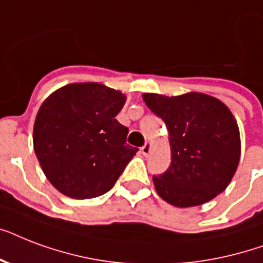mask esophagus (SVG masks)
Instances as JSON below:
<instances>
[{
	"instance_id": "obj_1",
	"label": "esophagus",
	"mask_w": 263,
	"mask_h": 263,
	"mask_svg": "<svg viewBox=\"0 0 263 263\" xmlns=\"http://www.w3.org/2000/svg\"><path fill=\"white\" fill-rule=\"evenodd\" d=\"M140 152H142V154H143V156H148V154H150V152H152V143L146 142V144H144L143 147L140 148Z\"/></svg>"
}]
</instances>
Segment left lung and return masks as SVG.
<instances>
[{
	"instance_id": "8db88e82",
	"label": "left lung",
	"mask_w": 263,
	"mask_h": 263,
	"mask_svg": "<svg viewBox=\"0 0 263 263\" xmlns=\"http://www.w3.org/2000/svg\"><path fill=\"white\" fill-rule=\"evenodd\" d=\"M142 97L169 134L171 166L153 176L158 195L176 208L216 198L229 185L240 160V134L228 106L202 92Z\"/></svg>"
}]
</instances>
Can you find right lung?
<instances>
[{
  "mask_svg": "<svg viewBox=\"0 0 263 263\" xmlns=\"http://www.w3.org/2000/svg\"><path fill=\"white\" fill-rule=\"evenodd\" d=\"M125 95L101 83H72L41 105L34 150L47 180L61 194L88 199L103 195L138 148L127 144L128 128L116 120Z\"/></svg>",
  "mask_w": 263,
  "mask_h": 263,
  "instance_id": "obj_1",
  "label": "right lung"
}]
</instances>
